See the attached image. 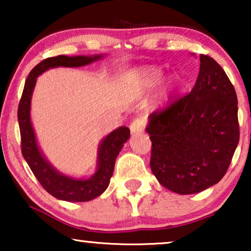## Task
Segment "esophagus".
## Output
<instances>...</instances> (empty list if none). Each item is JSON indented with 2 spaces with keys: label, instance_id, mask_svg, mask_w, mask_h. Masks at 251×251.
Listing matches in <instances>:
<instances>
[{
  "label": "esophagus",
  "instance_id": "1",
  "mask_svg": "<svg viewBox=\"0 0 251 251\" xmlns=\"http://www.w3.org/2000/svg\"><path fill=\"white\" fill-rule=\"evenodd\" d=\"M146 126V121L143 116H138V118L133 119L131 125H130V130L132 133H140L144 131Z\"/></svg>",
  "mask_w": 251,
  "mask_h": 251
}]
</instances>
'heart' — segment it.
<instances>
[{
	"label": "heart",
	"instance_id": "1",
	"mask_svg": "<svg viewBox=\"0 0 251 251\" xmlns=\"http://www.w3.org/2000/svg\"><path fill=\"white\" fill-rule=\"evenodd\" d=\"M163 76V70L157 66L139 67L129 73V80L133 84H138L143 89H152L161 81ZM180 84V77L178 75H171L168 78L163 95L168 97L175 90H177Z\"/></svg>",
	"mask_w": 251,
	"mask_h": 251
}]
</instances>
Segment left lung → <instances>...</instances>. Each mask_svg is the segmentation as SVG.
<instances>
[{
	"label": "left lung",
	"instance_id": "left-lung-1",
	"mask_svg": "<svg viewBox=\"0 0 251 251\" xmlns=\"http://www.w3.org/2000/svg\"><path fill=\"white\" fill-rule=\"evenodd\" d=\"M151 169L178 194H194L224 177L239 144L238 98L217 61L200 54L190 94L149 116Z\"/></svg>",
	"mask_w": 251,
	"mask_h": 251
}]
</instances>
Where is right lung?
I'll list each match as a JSON object with an SVG mask.
<instances>
[{"label":"right lung","mask_w":251,"mask_h":251,"mask_svg":"<svg viewBox=\"0 0 251 251\" xmlns=\"http://www.w3.org/2000/svg\"><path fill=\"white\" fill-rule=\"evenodd\" d=\"M102 54L96 56L68 57L60 54L47 58L30 71L25 82L22 99L18 106V122L22 137V153L28 163L34 176L40 181L44 190L59 200L70 202H85L97 198L108 187L109 180L114 171L115 160L120 151L130 137L126 126H120L108 133L98 147L97 169L89 178H73L60 174L54 169L39 149L35 132L30 122V99L35 87L36 78L43 72L54 67H80L99 60Z\"/></svg>","instance_id":"1"}]
</instances>
